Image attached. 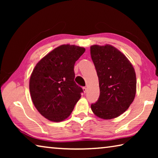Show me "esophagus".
Here are the masks:
<instances>
[{
	"label": "esophagus",
	"instance_id": "esophagus-1",
	"mask_svg": "<svg viewBox=\"0 0 158 158\" xmlns=\"http://www.w3.org/2000/svg\"><path fill=\"white\" fill-rule=\"evenodd\" d=\"M83 90H84V93L87 92V88L86 87H83Z\"/></svg>",
	"mask_w": 158,
	"mask_h": 158
}]
</instances>
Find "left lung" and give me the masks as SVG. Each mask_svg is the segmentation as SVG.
I'll list each match as a JSON object with an SVG mask.
<instances>
[{"label":"left lung","mask_w":158,"mask_h":158,"mask_svg":"<svg viewBox=\"0 0 158 158\" xmlns=\"http://www.w3.org/2000/svg\"><path fill=\"white\" fill-rule=\"evenodd\" d=\"M90 56L100 86V97L91 109L100 118H114L123 114L135 98V69L123 53L110 44L92 45Z\"/></svg>","instance_id":"left-lung-1"}]
</instances>
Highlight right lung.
<instances>
[{
    "instance_id": "add662e5",
    "label": "right lung",
    "mask_w": 158,
    "mask_h": 158,
    "mask_svg": "<svg viewBox=\"0 0 158 158\" xmlns=\"http://www.w3.org/2000/svg\"><path fill=\"white\" fill-rule=\"evenodd\" d=\"M85 48L63 44L36 64L29 81L34 106L42 116L53 122L68 118L81 98L83 89L74 81V67Z\"/></svg>"
}]
</instances>
